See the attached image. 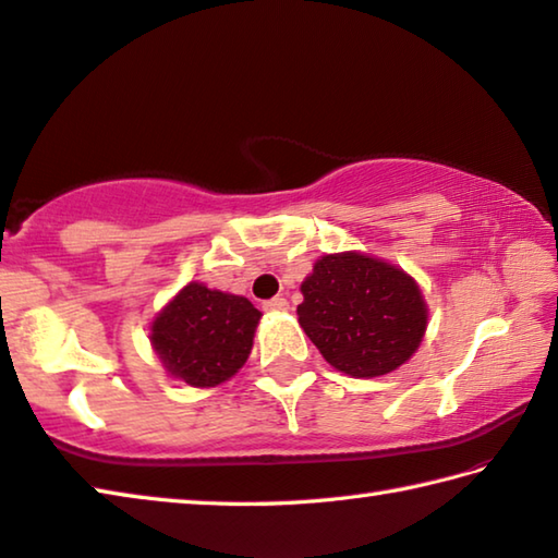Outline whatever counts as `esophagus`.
<instances>
[{
    "mask_svg": "<svg viewBox=\"0 0 558 558\" xmlns=\"http://www.w3.org/2000/svg\"><path fill=\"white\" fill-rule=\"evenodd\" d=\"M263 310H266V312H288L290 305H288L286 298H272L268 302H263Z\"/></svg>",
    "mask_w": 558,
    "mask_h": 558,
    "instance_id": "esophagus-1",
    "label": "esophagus"
}]
</instances>
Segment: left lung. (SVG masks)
<instances>
[{
  "label": "left lung",
  "instance_id": "left-lung-1",
  "mask_svg": "<svg viewBox=\"0 0 558 558\" xmlns=\"http://www.w3.org/2000/svg\"><path fill=\"white\" fill-rule=\"evenodd\" d=\"M300 290V327L324 361L351 378L400 368L427 331V302L414 278L366 253L322 256Z\"/></svg>",
  "mask_w": 558,
  "mask_h": 558
}]
</instances>
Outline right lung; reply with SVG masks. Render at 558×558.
Instances as JSON below:
<instances>
[{"label":"right lung","mask_w":558,"mask_h":558,"mask_svg":"<svg viewBox=\"0 0 558 558\" xmlns=\"http://www.w3.org/2000/svg\"><path fill=\"white\" fill-rule=\"evenodd\" d=\"M258 319L246 298L187 282L150 322V343L168 376L215 388L246 363Z\"/></svg>","instance_id":"right-lung-1"}]
</instances>
